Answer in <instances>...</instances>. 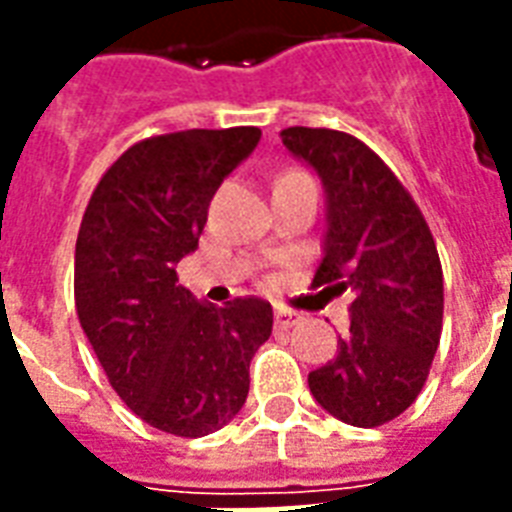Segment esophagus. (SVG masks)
Instances as JSON below:
<instances>
[{"mask_svg": "<svg viewBox=\"0 0 512 512\" xmlns=\"http://www.w3.org/2000/svg\"><path fill=\"white\" fill-rule=\"evenodd\" d=\"M295 324H300V313L287 311V308H279L276 311V327L279 329H292Z\"/></svg>", "mask_w": 512, "mask_h": 512, "instance_id": "34e87169", "label": "esophagus"}]
</instances>
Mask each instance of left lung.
Here are the masks:
<instances>
[{
	"label": "left lung",
	"instance_id": "1",
	"mask_svg": "<svg viewBox=\"0 0 512 512\" xmlns=\"http://www.w3.org/2000/svg\"><path fill=\"white\" fill-rule=\"evenodd\" d=\"M281 143L319 172L327 193L324 257L313 289L353 295L350 335L308 374L332 417L377 428L420 396L444 327V271L412 193L348 132L287 127ZM319 292V295H321Z\"/></svg>",
	"mask_w": 512,
	"mask_h": 512
}]
</instances>
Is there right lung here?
<instances>
[{"label": "right lung", "mask_w": 512, "mask_h": 512, "mask_svg": "<svg viewBox=\"0 0 512 512\" xmlns=\"http://www.w3.org/2000/svg\"><path fill=\"white\" fill-rule=\"evenodd\" d=\"M257 140V127L140 140L100 177L76 236L84 335L124 404L172 436H207L233 420L247 401L249 361L271 337V303H199L175 271L199 247L220 183Z\"/></svg>", "instance_id": "right-lung-1"}]
</instances>
